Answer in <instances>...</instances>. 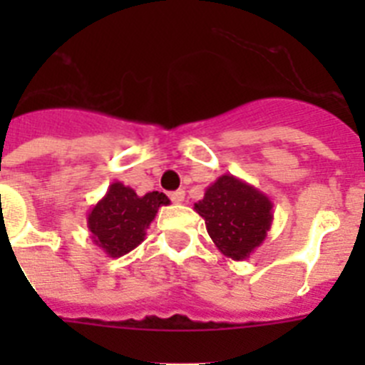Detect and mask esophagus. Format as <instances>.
Instances as JSON below:
<instances>
[{
    "label": "esophagus",
    "instance_id": "1",
    "mask_svg": "<svg viewBox=\"0 0 365 365\" xmlns=\"http://www.w3.org/2000/svg\"><path fill=\"white\" fill-rule=\"evenodd\" d=\"M170 199H172L173 202H182V201H185V192H182V190L172 192V193H170Z\"/></svg>",
    "mask_w": 365,
    "mask_h": 365
}]
</instances>
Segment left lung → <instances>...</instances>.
<instances>
[{"mask_svg": "<svg viewBox=\"0 0 365 365\" xmlns=\"http://www.w3.org/2000/svg\"><path fill=\"white\" fill-rule=\"evenodd\" d=\"M269 195L237 177L221 175L205 190L193 210L205 219L206 230L222 256L243 261L254 254L272 227Z\"/></svg>", "mask_w": 365, "mask_h": 365, "instance_id": "left-lung-1", "label": "left lung"}]
</instances>
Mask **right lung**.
I'll return each mask as SVG.
<instances>
[{
	"instance_id": "right-lung-1",
	"label": "right lung",
	"mask_w": 365,
	"mask_h": 365,
	"mask_svg": "<svg viewBox=\"0 0 365 365\" xmlns=\"http://www.w3.org/2000/svg\"><path fill=\"white\" fill-rule=\"evenodd\" d=\"M170 205L163 192L137 195L122 182L109 185L108 192L87 214V228L96 247L108 257H120L143 243L146 230L160 206Z\"/></svg>"
}]
</instances>
